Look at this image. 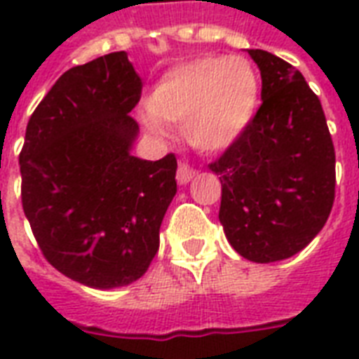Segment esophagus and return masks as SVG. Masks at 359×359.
<instances>
[{
    "mask_svg": "<svg viewBox=\"0 0 359 359\" xmlns=\"http://www.w3.org/2000/svg\"><path fill=\"white\" fill-rule=\"evenodd\" d=\"M194 177H196V169L190 168L188 163L180 162L179 169H177V182L179 184H188Z\"/></svg>",
    "mask_w": 359,
    "mask_h": 359,
    "instance_id": "1",
    "label": "esophagus"
}]
</instances>
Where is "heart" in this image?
Here are the masks:
<instances>
[{
  "mask_svg": "<svg viewBox=\"0 0 359 359\" xmlns=\"http://www.w3.org/2000/svg\"><path fill=\"white\" fill-rule=\"evenodd\" d=\"M257 104L259 80L245 59L207 55L169 70L149 95L147 109L158 123L182 126L197 149L219 151L248 128ZM156 121L147 117L145 124L160 134Z\"/></svg>",
  "mask_w": 359,
  "mask_h": 359,
  "instance_id": "1",
  "label": "heart"
}]
</instances>
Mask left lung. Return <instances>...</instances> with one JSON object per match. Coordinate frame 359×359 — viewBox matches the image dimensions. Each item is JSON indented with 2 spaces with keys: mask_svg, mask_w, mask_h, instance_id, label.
Here are the masks:
<instances>
[{
  "mask_svg": "<svg viewBox=\"0 0 359 359\" xmlns=\"http://www.w3.org/2000/svg\"><path fill=\"white\" fill-rule=\"evenodd\" d=\"M261 70V108L208 168L219 175V222L236 253L283 261L326 224L335 199V151L323 106L300 70L248 50Z\"/></svg>",
  "mask_w": 359,
  "mask_h": 359,
  "instance_id": "1",
  "label": "left lung"
}]
</instances>
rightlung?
Segmentation results:
<instances>
[{
  "label": "right lung",
  "mask_w": 359,
  "mask_h": 359,
  "mask_svg": "<svg viewBox=\"0 0 359 359\" xmlns=\"http://www.w3.org/2000/svg\"><path fill=\"white\" fill-rule=\"evenodd\" d=\"M140 97L126 52L108 53L67 70L25 128V218L46 261L93 289L147 272L177 194L175 154L156 162L132 154L140 126L128 114Z\"/></svg>",
  "instance_id": "1"
}]
</instances>
